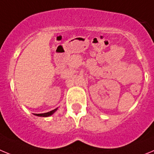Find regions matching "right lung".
Segmentation results:
<instances>
[{"instance_id":"right-lung-1","label":"right lung","mask_w":154,"mask_h":154,"mask_svg":"<svg viewBox=\"0 0 154 154\" xmlns=\"http://www.w3.org/2000/svg\"><path fill=\"white\" fill-rule=\"evenodd\" d=\"M57 110V108L54 109V110H51V111L48 112V113H36V116H38V117H49V116H51V115L53 114L56 110Z\"/></svg>"}]
</instances>
